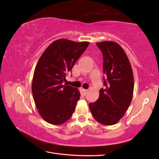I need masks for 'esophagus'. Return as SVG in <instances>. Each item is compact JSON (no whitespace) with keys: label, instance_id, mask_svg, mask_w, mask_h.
Returning a JSON list of instances; mask_svg holds the SVG:
<instances>
[{"label":"esophagus","instance_id":"34e87169","mask_svg":"<svg viewBox=\"0 0 159 159\" xmlns=\"http://www.w3.org/2000/svg\"><path fill=\"white\" fill-rule=\"evenodd\" d=\"M83 91L84 92V95H86V94H87V93L88 90H87V89H83Z\"/></svg>","mask_w":159,"mask_h":159}]
</instances>
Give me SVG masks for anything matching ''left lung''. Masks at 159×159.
<instances>
[{"label": "left lung", "mask_w": 159, "mask_h": 159, "mask_svg": "<svg viewBox=\"0 0 159 159\" xmlns=\"http://www.w3.org/2000/svg\"><path fill=\"white\" fill-rule=\"evenodd\" d=\"M104 59V89L89 109L94 119L104 125L116 124L129 106L134 89V74L129 60L119 44L112 41L96 43Z\"/></svg>", "instance_id": "1"}]
</instances>
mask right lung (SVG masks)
<instances>
[{"instance_id": "right-lung-1", "label": "right lung", "mask_w": 159, "mask_h": 159, "mask_svg": "<svg viewBox=\"0 0 159 159\" xmlns=\"http://www.w3.org/2000/svg\"><path fill=\"white\" fill-rule=\"evenodd\" d=\"M89 42L59 39L48 46L36 66L32 92L40 115L47 123L61 125L75 111L78 89L63 84L66 73L87 48Z\"/></svg>"}]
</instances>
